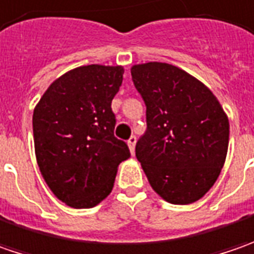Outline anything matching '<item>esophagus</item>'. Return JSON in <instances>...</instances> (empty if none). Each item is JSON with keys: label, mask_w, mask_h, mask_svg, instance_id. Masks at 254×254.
<instances>
[{"label": "esophagus", "mask_w": 254, "mask_h": 254, "mask_svg": "<svg viewBox=\"0 0 254 254\" xmlns=\"http://www.w3.org/2000/svg\"><path fill=\"white\" fill-rule=\"evenodd\" d=\"M135 142H137V137H135V135H131V137L128 138V141H127L128 147H130V151H131V154H134V147H135Z\"/></svg>", "instance_id": "1"}]
</instances>
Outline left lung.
I'll use <instances>...</instances> for the list:
<instances>
[{
	"instance_id": "left-lung-1",
	"label": "left lung",
	"mask_w": 254,
	"mask_h": 254,
	"mask_svg": "<svg viewBox=\"0 0 254 254\" xmlns=\"http://www.w3.org/2000/svg\"><path fill=\"white\" fill-rule=\"evenodd\" d=\"M131 77L147 107L135 157L152 190L175 205L200 199L218 180L229 145V120L220 103L172 64H134Z\"/></svg>"
}]
</instances>
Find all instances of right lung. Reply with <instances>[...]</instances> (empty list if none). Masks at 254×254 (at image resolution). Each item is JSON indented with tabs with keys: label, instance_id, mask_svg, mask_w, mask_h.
Returning a JSON list of instances; mask_svg holds the SVG:
<instances>
[{
	"label": "right lung",
	"instance_id": "obj_1",
	"mask_svg": "<svg viewBox=\"0 0 254 254\" xmlns=\"http://www.w3.org/2000/svg\"><path fill=\"white\" fill-rule=\"evenodd\" d=\"M122 66L87 64L48 87L32 117L36 161L58 199L83 209L113 190L117 167L130 158L114 137L112 100L123 82Z\"/></svg>",
	"mask_w": 254,
	"mask_h": 254
}]
</instances>
